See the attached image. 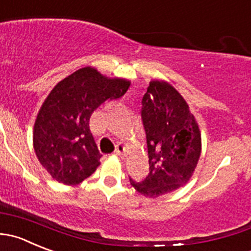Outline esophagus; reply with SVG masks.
I'll return each instance as SVG.
<instances>
[{"instance_id": "1", "label": "esophagus", "mask_w": 251, "mask_h": 251, "mask_svg": "<svg viewBox=\"0 0 251 251\" xmlns=\"http://www.w3.org/2000/svg\"><path fill=\"white\" fill-rule=\"evenodd\" d=\"M126 152V148H125V146L124 145H121V143H119V145H116V148H115V154L116 155H123L124 153Z\"/></svg>"}]
</instances>
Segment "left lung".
Instances as JSON below:
<instances>
[{
	"label": "left lung",
	"instance_id": "1",
	"mask_svg": "<svg viewBox=\"0 0 251 251\" xmlns=\"http://www.w3.org/2000/svg\"><path fill=\"white\" fill-rule=\"evenodd\" d=\"M150 173L130 182L146 198H158L186 184L201 154V132L181 94L168 82L152 81L141 110Z\"/></svg>",
	"mask_w": 251,
	"mask_h": 251
}]
</instances>
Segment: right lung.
Here are the masks:
<instances>
[{
  "label": "right lung",
  "instance_id": "obj_1",
  "mask_svg": "<svg viewBox=\"0 0 251 251\" xmlns=\"http://www.w3.org/2000/svg\"><path fill=\"white\" fill-rule=\"evenodd\" d=\"M130 81L109 78L83 67L58 82L41 105L34 124L33 145L40 164L56 181L77 185L100 164L89 119L100 104L121 98Z\"/></svg>",
  "mask_w": 251,
  "mask_h": 251
}]
</instances>
